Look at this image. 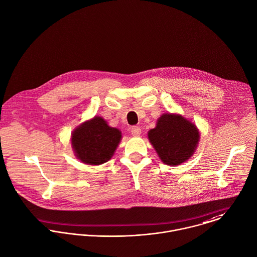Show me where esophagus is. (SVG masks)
Returning a JSON list of instances; mask_svg holds the SVG:
<instances>
[{
  "instance_id": "esophagus-1",
  "label": "esophagus",
  "mask_w": 257,
  "mask_h": 257,
  "mask_svg": "<svg viewBox=\"0 0 257 257\" xmlns=\"http://www.w3.org/2000/svg\"><path fill=\"white\" fill-rule=\"evenodd\" d=\"M131 133H132V135H133V136H135V137H139V136L141 135L142 131H141V128H140V127L135 126V127H132V129H131Z\"/></svg>"
}]
</instances>
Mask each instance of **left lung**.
I'll return each mask as SVG.
<instances>
[{
	"instance_id": "obj_1",
	"label": "left lung",
	"mask_w": 257,
	"mask_h": 257,
	"mask_svg": "<svg viewBox=\"0 0 257 257\" xmlns=\"http://www.w3.org/2000/svg\"><path fill=\"white\" fill-rule=\"evenodd\" d=\"M148 138L162 162L175 167L193 156L200 133L196 125L182 115L165 113L148 132Z\"/></svg>"
}]
</instances>
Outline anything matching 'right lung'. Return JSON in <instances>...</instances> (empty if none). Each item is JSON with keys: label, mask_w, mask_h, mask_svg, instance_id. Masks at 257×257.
Instances as JSON below:
<instances>
[{"label": "right lung", "mask_w": 257, "mask_h": 257, "mask_svg": "<svg viewBox=\"0 0 257 257\" xmlns=\"http://www.w3.org/2000/svg\"><path fill=\"white\" fill-rule=\"evenodd\" d=\"M121 139L119 129L110 127L102 117L94 116L73 131L71 144L78 160L86 165L99 166L112 158Z\"/></svg>", "instance_id": "obj_1"}]
</instances>
